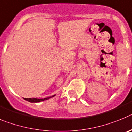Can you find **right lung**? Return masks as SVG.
<instances>
[{
    "instance_id": "right-lung-1",
    "label": "right lung",
    "mask_w": 132,
    "mask_h": 132,
    "mask_svg": "<svg viewBox=\"0 0 132 132\" xmlns=\"http://www.w3.org/2000/svg\"><path fill=\"white\" fill-rule=\"evenodd\" d=\"M54 96H55V95L51 96V97H48V98H44V99H38V98H24V100L28 101V102H30L36 103V102H42V101L46 100H48L50 98H52V97H54Z\"/></svg>"
}]
</instances>
